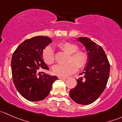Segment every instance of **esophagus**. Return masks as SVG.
<instances>
[{
	"mask_svg": "<svg viewBox=\"0 0 122 122\" xmlns=\"http://www.w3.org/2000/svg\"><path fill=\"white\" fill-rule=\"evenodd\" d=\"M59 78H60V79H61V80H66V79H67V77H58Z\"/></svg>",
	"mask_w": 122,
	"mask_h": 122,
	"instance_id": "esophagus-1",
	"label": "esophagus"
}]
</instances>
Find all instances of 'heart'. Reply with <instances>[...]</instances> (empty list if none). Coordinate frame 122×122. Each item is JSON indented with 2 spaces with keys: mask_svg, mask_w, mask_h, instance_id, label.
I'll use <instances>...</instances> for the list:
<instances>
[{
  "mask_svg": "<svg viewBox=\"0 0 122 122\" xmlns=\"http://www.w3.org/2000/svg\"><path fill=\"white\" fill-rule=\"evenodd\" d=\"M58 46L64 52L71 55L70 62H74L76 64L71 63L68 65H56L52 68L55 75L59 77H68L76 72L77 67L79 68H83L87 64L88 55L84 51H78V46L77 45L69 42H62L59 43ZM42 56L44 61L47 64L52 65L55 62V54L53 49L51 46H48L44 49Z\"/></svg>",
  "mask_w": 122,
  "mask_h": 122,
  "instance_id": "obj_1",
  "label": "heart"
}]
</instances>
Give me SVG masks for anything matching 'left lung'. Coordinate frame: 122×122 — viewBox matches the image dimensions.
Here are the masks:
<instances>
[{
	"label": "left lung",
	"mask_w": 122,
	"mask_h": 122,
	"mask_svg": "<svg viewBox=\"0 0 122 122\" xmlns=\"http://www.w3.org/2000/svg\"><path fill=\"white\" fill-rule=\"evenodd\" d=\"M77 41L86 48L88 61L77 80V84L70 91V97L78 104H92L100 96L107 83L110 64L103 49L87 37H79Z\"/></svg>",
	"instance_id": "8db88e82"
}]
</instances>
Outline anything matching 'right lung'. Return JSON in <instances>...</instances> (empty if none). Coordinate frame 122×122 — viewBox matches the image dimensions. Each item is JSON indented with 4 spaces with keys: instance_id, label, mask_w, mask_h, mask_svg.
Instances as JSON below:
<instances>
[{
    "instance_id": "1",
    "label": "right lung",
    "mask_w": 122,
    "mask_h": 122,
    "mask_svg": "<svg viewBox=\"0 0 122 122\" xmlns=\"http://www.w3.org/2000/svg\"><path fill=\"white\" fill-rule=\"evenodd\" d=\"M52 42L50 38L37 36L24 41L13 52L11 61L13 81L20 95L30 102L48 96L58 77L42 72L49 68L43 60L44 49Z\"/></svg>"
}]
</instances>
